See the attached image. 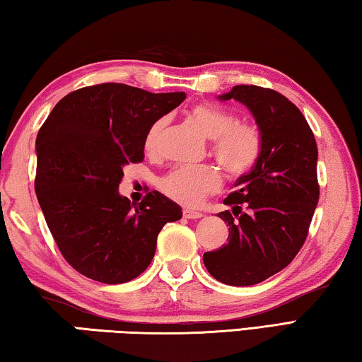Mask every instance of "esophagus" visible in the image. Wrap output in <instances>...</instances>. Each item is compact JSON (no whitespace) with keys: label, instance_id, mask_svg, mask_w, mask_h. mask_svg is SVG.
<instances>
[{"label":"esophagus","instance_id":"1","mask_svg":"<svg viewBox=\"0 0 362 362\" xmlns=\"http://www.w3.org/2000/svg\"><path fill=\"white\" fill-rule=\"evenodd\" d=\"M183 217H185V218H201V217H203V214L198 212V211L185 209V211H183Z\"/></svg>","mask_w":362,"mask_h":362}]
</instances>
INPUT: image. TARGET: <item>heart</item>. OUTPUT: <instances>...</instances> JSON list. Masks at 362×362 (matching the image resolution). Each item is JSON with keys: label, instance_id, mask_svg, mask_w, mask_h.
I'll use <instances>...</instances> for the list:
<instances>
[{"label": "heart", "instance_id": "obj_1", "mask_svg": "<svg viewBox=\"0 0 362 362\" xmlns=\"http://www.w3.org/2000/svg\"><path fill=\"white\" fill-rule=\"evenodd\" d=\"M188 118L212 140V155L228 174H246L259 161L262 155L259 131L247 124H236L235 115L211 103H198L188 110ZM168 121L166 116L156 119L146 132L144 148L148 156L158 155ZM220 185L222 179L212 166L177 168L159 182L164 194L183 206H198L206 196L216 193Z\"/></svg>", "mask_w": 362, "mask_h": 362}]
</instances>
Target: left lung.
Masks as SVG:
<instances>
[{"mask_svg": "<svg viewBox=\"0 0 362 362\" xmlns=\"http://www.w3.org/2000/svg\"><path fill=\"white\" fill-rule=\"evenodd\" d=\"M217 99L247 107L262 155L225 198L231 212L218 214L230 226L228 243L203 260L220 283L252 286L284 269L303 246L320 199L317 146L302 112L276 90L240 84Z\"/></svg>", "mask_w": 362, "mask_h": 362, "instance_id": "1", "label": "left lung"}]
</instances>
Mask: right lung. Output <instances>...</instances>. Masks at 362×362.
Returning <instances> with one entry per match:
<instances>
[{"label":"right lung","instance_id":"right-lung-1","mask_svg":"<svg viewBox=\"0 0 362 362\" xmlns=\"http://www.w3.org/2000/svg\"><path fill=\"white\" fill-rule=\"evenodd\" d=\"M187 99L105 83L60 100L36 137V198L65 260L103 284L137 278L158 233L182 207L158 192L139 206L118 188L124 168L144 159L150 126Z\"/></svg>","mask_w":362,"mask_h":362}]
</instances>
